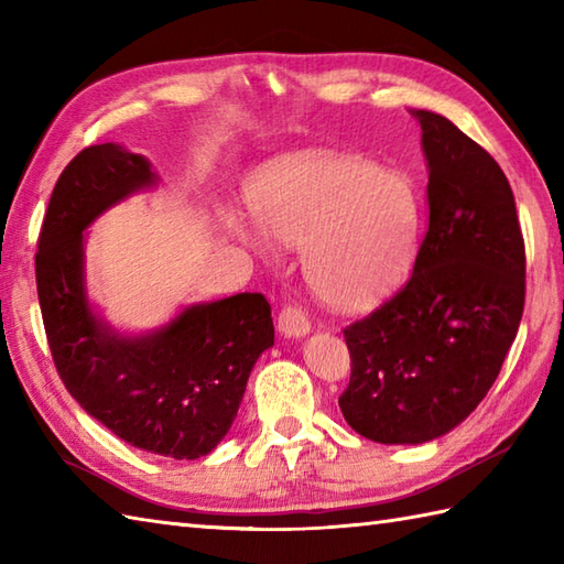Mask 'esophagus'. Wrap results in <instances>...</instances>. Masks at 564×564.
Masks as SVG:
<instances>
[{
	"label": "esophagus",
	"instance_id": "34e87169",
	"mask_svg": "<svg viewBox=\"0 0 564 564\" xmlns=\"http://www.w3.org/2000/svg\"><path fill=\"white\" fill-rule=\"evenodd\" d=\"M279 332L285 337H303L310 332V322L301 307L295 305H283L279 313Z\"/></svg>",
	"mask_w": 564,
	"mask_h": 564
}]
</instances>
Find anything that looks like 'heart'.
I'll list each match as a JSON object with an SVG mask.
<instances>
[{"instance_id": "obj_1", "label": "heart", "mask_w": 564, "mask_h": 564, "mask_svg": "<svg viewBox=\"0 0 564 564\" xmlns=\"http://www.w3.org/2000/svg\"><path fill=\"white\" fill-rule=\"evenodd\" d=\"M249 198L275 242L303 249L305 281L332 307L373 305L414 261L422 200L400 172L346 154L301 152L261 174ZM247 239L271 247L257 230Z\"/></svg>"}]
</instances>
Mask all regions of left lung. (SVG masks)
<instances>
[{"instance_id": "obj_1", "label": "left lung", "mask_w": 564, "mask_h": 564, "mask_svg": "<svg viewBox=\"0 0 564 564\" xmlns=\"http://www.w3.org/2000/svg\"><path fill=\"white\" fill-rule=\"evenodd\" d=\"M414 116L429 230L410 281L344 329L341 414L378 443H424L458 426L495 386L525 301V247L501 166L448 118Z\"/></svg>"}]
</instances>
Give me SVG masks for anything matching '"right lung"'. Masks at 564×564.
I'll return each instance as SVG.
<instances>
[{
  "label": "right lung",
  "mask_w": 564,
  "mask_h": 564,
  "mask_svg": "<svg viewBox=\"0 0 564 564\" xmlns=\"http://www.w3.org/2000/svg\"><path fill=\"white\" fill-rule=\"evenodd\" d=\"M150 162L118 145L84 148L53 188L35 251L47 346L67 392L140 451L176 460L210 453L230 431L251 368L273 346L261 293L191 305L160 332L121 337L84 295V230L138 188Z\"/></svg>",
  "instance_id": "1"
}]
</instances>
